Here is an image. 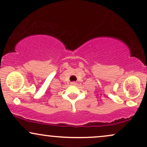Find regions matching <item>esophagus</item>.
Wrapping results in <instances>:
<instances>
[{
	"label": "esophagus",
	"instance_id": "obj_1",
	"mask_svg": "<svg viewBox=\"0 0 147 147\" xmlns=\"http://www.w3.org/2000/svg\"><path fill=\"white\" fill-rule=\"evenodd\" d=\"M70 84H71V85H76V84H77V83H76V82H75V81H72V82H71V83H70Z\"/></svg>",
	"mask_w": 147,
	"mask_h": 147
}]
</instances>
